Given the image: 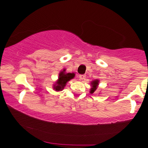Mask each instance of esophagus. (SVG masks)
I'll return each instance as SVG.
<instances>
[{"instance_id": "obj_1", "label": "esophagus", "mask_w": 148, "mask_h": 148, "mask_svg": "<svg viewBox=\"0 0 148 148\" xmlns=\"http://www.w3.org/2000/svg\"><path fill=\"white\" fill-rule=\"evenodd\" d=\"M79 76L80 80H81V81H82V80H84L85 79H86V76H85L84 74H80Z\"/></svg>"}]
</instances>
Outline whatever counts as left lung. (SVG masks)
I'll return each mask as SVG.
<instances>
[{"label": "left lung", "mask_w": 148, "mask_h": 148, "mask_svg": "<svg viewBox=\"0 0 148 148\" xmlns=\"http://www.w3.org/2000/svg\"><path fill=\"white\" fill-rule=\"evenodd\" d=\"M98 82H99V81H98L97 80H96V81H94L92 82V88H91L90 93H93L96 90L97 86V85H98Z\"/></svg>", "instance_id": "8db88e82"}]
</instances>
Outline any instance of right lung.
Masks as SVG:
<instances>
[{
  "instance_id": "1",
  "label": "right lung",
  "mask_w": 148,
  "mask_h": 148,
  "mask_svg": "<svg viewBox=\"0 0 148 148\" xmlns=\"http://www.w3.org/2000/svg\"><path fill=\"white\" fill-rule=\"evenodd\" d=\"M65 69H64L63 72H61L59 74V79L56 82V84L54 85V89L56 91L62 90L63 89L64 86H66V84L69 81L70 79H73L75 76L74 73H64Z\"/></svg>"
}]
</instances>
